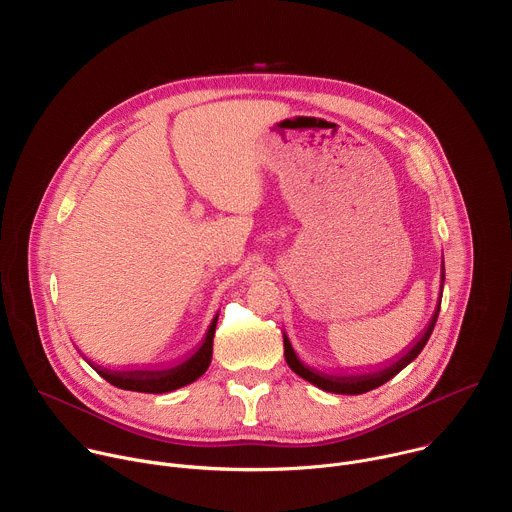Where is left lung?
I'll return each mask as SVG.
<instances>
[{
  "mask_svg": "<svg viewBox=\"0 0 512 512\" xmlns=\"http://www.w3.org/2000/svg\"><path fill=\"white\" fill-rule=\"evenodd\" d=\"M444 279H446V271H444V265H442V281ZM437 314H440V304H437L435 314H433L427 330L421 334V338L399 360H395L393 364H389V367H385L381 371H375V373H364V375H326L322 371H316V369L308 367V364H304L298 358V354L294 352V348H291V342L287 340V336H283V354H285V360L289 364V369L294 371L296 375H300L302 379L310 381L312 385H316L318 389L328 391V393H338V395H360V393H367V391H373V389L385 385L397 373H401L411 360L417 358V354L423 350V346L427 344V340H429V336L433 332V326L437 322Z\"/></svg>",
  "mask_w": 512,
  "mask_h": 512,
  "instance_id": "1",
  "label": "left lung"
}]
</instances>
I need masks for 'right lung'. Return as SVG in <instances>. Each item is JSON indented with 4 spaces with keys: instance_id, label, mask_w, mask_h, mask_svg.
I'll return each instance as SVG.
<instances>
[{
    "instance_id": "add662e5",
    "label": "right lung",
    "mask_w": 512,
    "mask_h": 512,
    "mask_svg": "<svg viewBox=\"0 0 512 512\" xmlns=\"http://www.w3.org/2000/svg\"><path fill=\"white\" fill-rule=\"evenodd\" d=\"M218 314L212 318V324L206 332L204 342L200 348L184 362L176 364V367L162 369V371H148V369H131V371H111L103 369L101 364H93L91 367L113 387L125 389V391H137V393H170L184 385L194 383L198 377H202L208 369L210 358H212V338L216 330Z\"/></svg>"
}]
</instances>
